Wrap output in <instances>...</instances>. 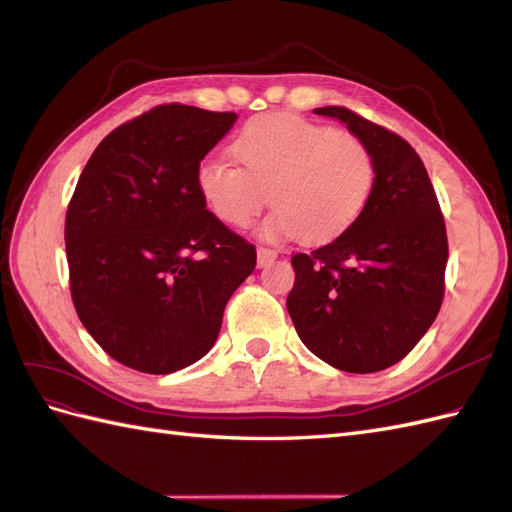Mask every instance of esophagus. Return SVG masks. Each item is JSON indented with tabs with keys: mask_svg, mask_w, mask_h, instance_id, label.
Returning a JSON list of instances; mask_svg holds the SVG:
<instances>
[{
	"mask_svg": "<svg viewBox=\"0 0 512 512\" xmlns=\"http://www.w3.org/2000/svg\"><path fill=\"white\" fill-rule=\"evenodd\" d=\"M277 258V252L271 250V247H258V267H265L269 262Z\"/></svg>",
	"mask_w": 512,
	"mask_h": 512,
	"instance_id": "34e87169",
	"label": "esophagus"
}]
</instances>
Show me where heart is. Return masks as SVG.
Returning a JSON list of instances; mask_svg holds the SVG:
<instances>
[{"label":"heart","mask_w":512,"mask_h":512,"mask_svg":"<svg viewBox=\"0 0 512 512\" xmlns=\"http://www.w3.org/2000/svg\"><path fill=\"white\" fill-rule=\"evenodd\" d=\"M239 161L209 158L196 188L215 218L247 226L267 205V237L331 241L356 222L374 190V153L361 136L299 115L277 113L247 121L230 145Z\"/></svg>","instance_id":"1"}]
</instances>
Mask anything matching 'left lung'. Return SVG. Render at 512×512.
<instances>
[{
	"label": "left lung",
	"mask_w": 512,
	"mask_h": 512,
	"mask_svg": "<svg viewBox=\"0 0 512 512\" xmlns=\"http://www.w3.org/2000/svg\"><path fill=\"white\" fill-rule=\"evenodd\" d=\"M361 136L376 181L363 213L335 241L294 254L286 299L301 342L350 374L399 363L436 320L448 241L427 168L399 134L346 106L314 108Z\"/></svg>",
	"instance_id": "8db88e82"
}]
</instances>
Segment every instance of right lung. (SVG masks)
Here are the masks:
<instances>
[{"label": "right lung", "instance_id": "1", "mask_svg": "<svg viewBox=\"0 0 512 512\" xmlns=\"http://www.w3.org/2000/svg\"><path fill=\"white\" fill-rule=\"evenodd\" d=\"M235 113L162 104L121 123L91 153L66 213L76 314L100 348L143 374H173L218 339L256 247L196 188L200 160Z\"/></svg>", "mask_w": 512, "mask_h": 512}]
</instances>
